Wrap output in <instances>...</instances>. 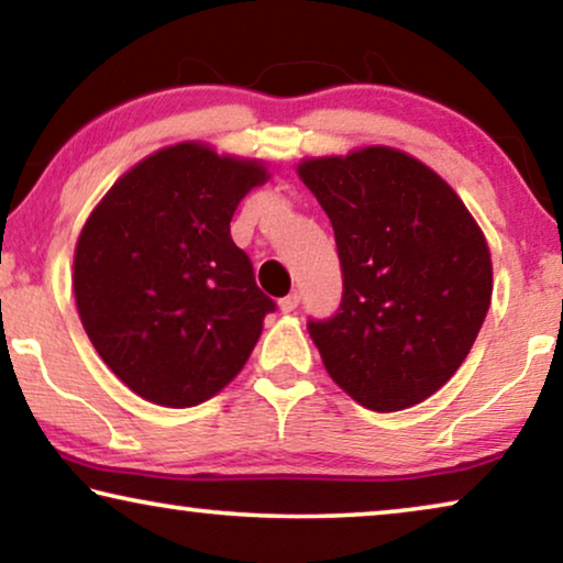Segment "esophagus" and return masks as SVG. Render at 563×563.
Here are the masks:
<instances>
[{"label":"esophagus","instance_id":"1","mask_svg":"<svg viewBox=\"0 0 563 563\" xmlns=\"http://www.w3.org/2000/svg\"><path fill=\"white\" fill-rule=\"evenodd\" d=\"M299 307V295L295 291V295H287L284 299H279V310L284 312V314H289V312H295Z\"/></svg>","mask_w":563,"mask_h":563}]
</instances>
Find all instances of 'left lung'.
Returning a JSON list of instances; mask_svg holds the SVG:
<instances>
[{
    "label": "left lung",
    "instance_id": "8db88e82",
    "mask_svg": "<svg viewBox=\"0 0 563 563\" xmlns=\"http://www.w3.org/2000/svg\"><path fill=\"white\" fill-rule=\"evenodd\" d=\"M335 233L343 297L307 320L328 374L368 410L433 395L464 364L492 299L487 241L435 172L395 148L297 168Z\"/></svg>",
    "mask_w": 563,
    "mask_h": 563
}]
</instances>
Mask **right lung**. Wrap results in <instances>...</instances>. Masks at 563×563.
<instances>
[{
  "label": "right lung",
  "mask_w": 563,
  "mask_h": 563,
  "mask_svg": "<svg viewBox=\"0 0 563 563\" xmlns=\"http://www.w3.org/2000/svg\"><path fill=\"white\" fill-rule=\"evenodd\" d=\"M264 181L256 161L179 143L130 168L89 214L76 307L104 364L148 402L218 395L276 310L230 238L238 202Z\"/></svg>",
  "instance_id": "1"
}]
</instances>
